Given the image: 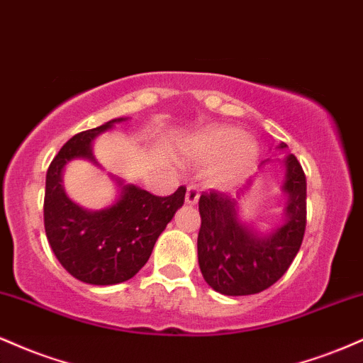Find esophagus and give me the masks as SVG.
<instances>
[{
    "label": "esophagus",
    "instance_id": "esophagus-1",
    "mask_svg": "<svg viewBox=\"0 0 363 363\" xmlns=\"http://www.w3.org/2000/svg\"><path fill=\"white\" fill-rule=\"evenodd\" d=\"M199 199V189L196 186H187L186 191V203L187 205H196Z\"/></svg>",
    "mask_w": 363,
    "mask_h": 363
}]
</instances>
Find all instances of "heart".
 <instances>
[{
  "label": "heart",
  "instance_id": "b5f03b06",
  "mask_svg": "<svg viewBox=\"0 0 363 363\" xmlns=\"http://www.w3.org/2000/svg\"><path fill=\"white\" fill-rule=\"evenodd\" d=\"M184 155L196 164H211L208 179L215 187L232 189L245 181L259 158V147L235 126H211L186 141Z\"/></svg>",
  "mask_w": 363,
  "mask_h": 363
}]
</instances>
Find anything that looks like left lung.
Segmentation results:
<instances>
[{"mask_svg":"<svg viewBox=\"0 0 363 363\" xmlns=\"http://www.w3.org/2000/svg\"><path fill=\"white\" fill-rule=\"evenodd\" d=\"M281 143L278 148H285ZM285 220L262 235L242 223L237 201L211 191L199 198L201 227L198 262L203 278L223 295H252L269 289L290 268L301 249L307 218V182L295 155L285 158Z\"/></svg>","mask_w":363,"mask_h":363,"instance_id":"8db88e82","label":"left lung"}]
</instances>
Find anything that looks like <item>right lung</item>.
Masks as SVG:
<instances>
[{"instance_id": "obj_1", "label": "right lung", "mask_w": 363, "mask_h": 363, "mask_svg": "<svg viewBox=\"0 0 363 363\" xmlns=\"http://www.w3.org/2000/svg\"><path fill=\"white\" fill-rule=\"evenodd\" d=\"M121 121L74 135L62 145L45 176V235L62 268L90 285H116L135 277L148 261L158 235L184 205V186L162 198L121 181L119 199L104 210H85L68 198L62 187L65 165L73 158L97 164L91 143Z\"/></svg>"}]
</instances>
